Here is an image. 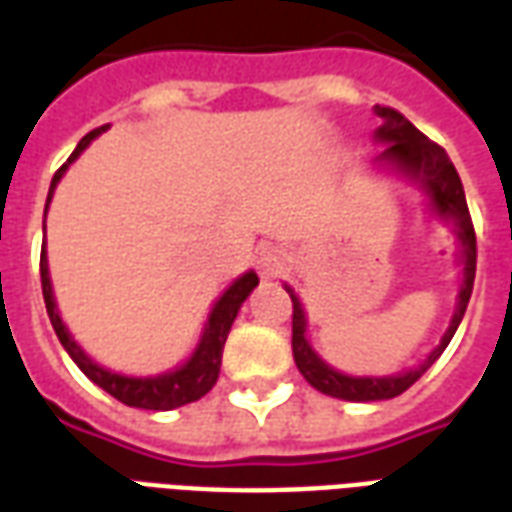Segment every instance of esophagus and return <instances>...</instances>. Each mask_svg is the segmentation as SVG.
<instances>
[{
    "label": "esophagus",
    "mask_w": 512,
    "mask_h": 512,
    "mask_svg": "<svg viewBox=\"0 0 512 512\" xmlns=\"http://www.w3.org/2000/svg\"><path fill=\"white\" fill-rule=\"evenodd\" d=\"M285 266H288L285 255L279 252L277 246H268L257 257V268H260V277L263 279H277L279 274H285Z\"/></svg>",
    "instance_id": "obj_1"
}]
</instances>
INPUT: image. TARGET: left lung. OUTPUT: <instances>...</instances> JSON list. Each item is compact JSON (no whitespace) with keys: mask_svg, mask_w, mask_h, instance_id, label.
Listing matches in <instances>:
<instances>
[{"mask_svg":"<svg viewBox=\"0 0 512 512\" xmlns=\"http://www.w3.org/2000/svg\"><path fill=\"white\" fill-rule=\"evenodd\" d=\"M376 115L384 117V126L376 131V139L378 142H386V150L378 156V161L381 164H392L400 172H406L411 180H417L419 186L428 191L433 211L439 213L441 219H452L455 222V235H458V244H461L463 285L461 293H458V304H455L450 329L444 332L441 343L430 351L428 359L419 367H414V370H408V373H397V376L386 378L343 376V373H337V370L326 365L321 356L312 351V345L304 337L307 318H304V310H301L299 296L290 288H285L290 293V301H293V359H296L299 373L323 395L354 400V403H373V400H389V397L403 395L408 386L422 378V373L450 345L452 334H455L463 312H466V304L472 299L474 271H477V235H474L472 216H469V205H466V194H463V183L455 167H452L447 150L436 145L433 139H428L422 131H417L392 106H376Z\"/></svg>","mask_w":512,"mask_h":512,"instance_id":"left-lung-1","label":"left lung"}]
</instances>
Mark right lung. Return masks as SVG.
I'll return each mask as SVG.
<instances>
[{
  "instance_id": "obj_1",
  "label": "right lung",
  "mask_w": 512,
  "mask_h": 512,
  "mask_svg": "<svg viewBox=\"0 0 512 512\" xmlns=\"http://www.w3.org/2000/svg\"><path fill=\"white\" fill-rule=\"evenodd\" d=\"M104 128H95L90 134L84 136L82 142L76 145V150L68 158V164L79 158L84 147L93 142L95 136L101 134ZM68 164H62L54 178H51V189H49V200H46V211H49L51 194L57 189L60 183L62 172L68 169ZM46 230V224H43ZM257 274L255 271H246L244 277H238L224 290L222 299L213 304L211 315H208V323L202 329L200 345L194 348V354L186 365H180L178 370L172 373H164V376H153V378H128L120 376V373H109L101 365H95L90 356L84 354L82 348L76 345V340L71 337V332L65 329L62 323L60 312H57V304H54V293H51V279H49V260H46V249L40 252V285H43V301H46V312H49V321L54 326V332L60 337L62 348L71 354V359L79 365L84 376L90 378L93 384H98L104 392H109L112 397H117L120 403L134 408H147V411H169V408L186 406V403H194L200 400L202 395H208L219 378V367H222V351L224 343H227V334H230V326H233L235 315L241 310V304L246 301V296L257 288Z\"/></svg>"
}]
</instances>
